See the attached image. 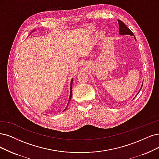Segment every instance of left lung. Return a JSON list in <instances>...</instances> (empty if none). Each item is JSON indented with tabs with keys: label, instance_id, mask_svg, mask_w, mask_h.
Instances as JSON below:
<instances>
[{
	"label": "left lung",
	"instance_id": "1",
	"mask_svg": "<svg viewBox=\"0 0 159 159\" xmlns=\"http://www.w3.org/2000/svg\"><path fill=\"white\" fill-rule=\"evenodd\" d=\"M118 23H119V33L120 34H128V35H133V36H134V34L131 31L130 29H129L122 21H120V20H118ZM142 86H143V84H142ZM142 88H141V89H142ZM141 89H140V90H141Z\"/></svg>",
	"mask_w": 159,
	"mask_h": 159
}]
</instances>
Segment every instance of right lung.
Wrapping results in <instances>:
<instances>
[{
	"label": "right lung",
	"mask_w": 159,
	"mask_h": 159,
	"mask_svg": "<svg viewBox=\"0 0 159 159\" xmlns=\"http://www.w3.org/2000/svg\"><path fill=\"white\" fill-rule=\"evenodd\" d=\"M72 83H73V80H71V83H70V96H69V101L70 100V98H71V97H72V93H73V92H72V88H73V86H72ZM67 108V107L65 109V110H66V109Z\"/></svg>",
	"instance_id": "add662e5"
}]
</instances>
